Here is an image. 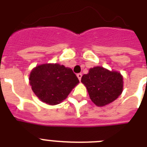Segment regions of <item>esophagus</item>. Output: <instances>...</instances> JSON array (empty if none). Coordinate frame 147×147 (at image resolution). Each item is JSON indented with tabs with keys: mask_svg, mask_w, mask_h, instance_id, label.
Listing matches in <instances>:
<instances>
[{
	"mask_svg": "<svg viewBox=\"0 0 147 147\" xmlns=\"http://www.w3.org/2000/svg\"><path fill=\"white\" fill-rule=\"evenodd\" d=\"M82 75L81 73H78L77 74V77H78V78L79 79V81H81V78H82Z\"/></svg>",
	"mask_w": 147,
	"mask_h": 147,
	"instance_id": "34e87169",
	"label": "esophagus"
}]
</instances>
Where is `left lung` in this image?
I'll return each instance as SVG.
<instances>
[{
	"label": "left lung",
	"instance_id": "8db88e82",
	"mask_svg": "<svg viewBox=\"0 0 147 147\" xmlns=\"http://www.w3.org/2000/svg\"><path fill=\"white\" fill-rule=\"evenodd\" d=\"M81 82L85 85L91 100L102 107L113 102L123 91V76L117 71L96 66L83 75Z\"/></svg>",
	"mask_w": 147,
	"mask_h": 147
}]
</instances>
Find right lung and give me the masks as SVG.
<instances>
[{
  "label": "right lung",
  "instance_id": "1",
  "mask_svg": "<svg viewBox=\"0 0 147 147\" xmlns=\"http://www.w3.org/2000/svg\"><path fill=\"white\" fill-rule=\"evenodd\" d=\"M29 80L34 94L50 105L62 102L79 82L71 69L58 63L38 65L31 71Z\"/></svg>",
  "mask_w": 147,
  "mask_h": 147
}]
</instances>
